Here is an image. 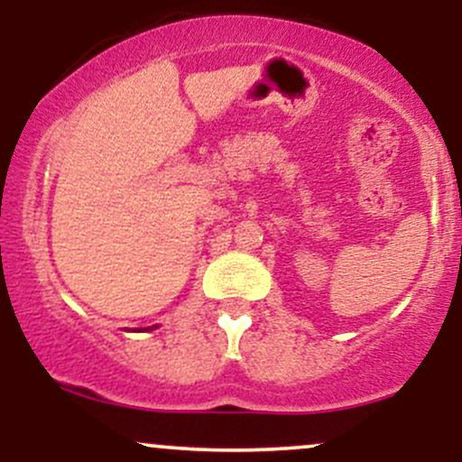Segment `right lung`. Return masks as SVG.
<instances>
[{
    "instance_id": "1",
    "label": "right lung",
    "mask_w": 462,
    "mask_h": 462,
    "mask_svg": "<svg viewBox=\"0 0 462 462\" xmlns=\"http://www.w3.org/2000/svg\"><path fill=\"white\" fill-rule=\"evenodd\" d=\"M145 330H150V328H145Z\"/></svg>"
}]
</instances>
